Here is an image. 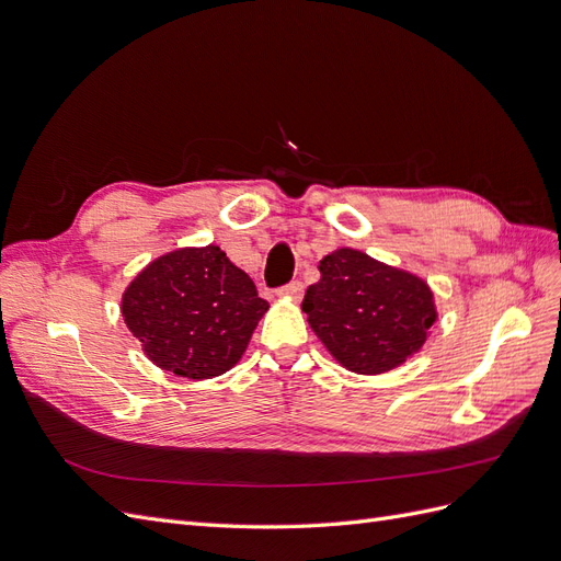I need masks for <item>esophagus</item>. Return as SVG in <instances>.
<instances>
[{
	"mask_svg": "<svg viewBox=\"0 0 561 561\" xmlns=\"http://www.w3.org/2000/svg\"><path fill=\"white\" fill-rule=\"evenodd\" d=\"M278 295H280V297H290V299H301V295H304V283H301V280L287 283V285L280 287Z\"/></svg>",
	"mask_w": 561,
	"mask_h": 561,
	"instance_id": "34e87169",
	"label": "esophagus"
}]
</instances>
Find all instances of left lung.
Returning <instances> with one entry per match:
<instances>
[{"mask_svg":"<svg viewBox=\"0 0 561 561\" xmlns=\"http://www.w3.org/2000/svg\"><path fill=\"white\" fill-rule=\"evenodd\" d=\"M301 311L325 348L346 369L381 375L426 344L437 318L431 287L421 278L339 248L320 260Z\"/></svg>","mask_w":561,"mask_h":561,"instance_id":"obj_1","label":"left lung"}]
</instances>
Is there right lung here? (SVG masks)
Here are the masks:
<instances>
[{
	"instance_id": "add662e5",
	"label": "right lung",
	"mask_w": 561,
	"mask_h": 561,
	"mask_svg": "<svg viewBox=\"0 0 561 561\" xmlns=\"http://www.w3.org/2000/svg\"><path fill=\"white\" fill-rule=\"evenodd\" d=\"M268 304L217 245L168 252L126 287L122 313L147 358L186 379L225 375Z\"/></svg>"
}]
</instances>
